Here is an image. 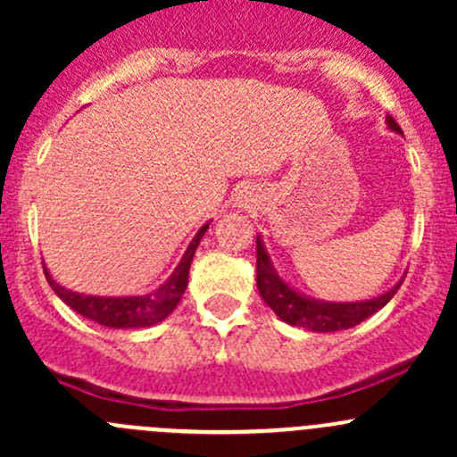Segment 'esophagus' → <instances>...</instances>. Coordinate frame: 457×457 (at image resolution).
<instances>
[{
	"instance_id": "obj_1",
	"label": "esophagus",
	"mask_w": 457,
	"mask_h": 457,
	"mask_svg": "<svg viewBox=\"0 0 457 457\" xmlns=\"http://www.w3.org/2000/svg\"><path fill=\"white\" fill-rule=\"evenodd\" d=\"M247 203V196L245 195H238L237 196V207H243Z\"/></svg>"
}]
</instances>
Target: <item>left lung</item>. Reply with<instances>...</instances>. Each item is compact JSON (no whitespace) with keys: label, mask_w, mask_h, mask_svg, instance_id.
<instances>
[{"label":"left lung","mask_w":457,"mask_h":457,"mask_svg":"<svg viewBox=\"0 0 457 457\" xmlns=\"http://www.w3.org/2000/svg\"><path fill=\"white\" fill-rule=\"evenodd\" d=\"M386 126L394 132L403 135L398 123L394 121V117H386ZM403 280L394 285L391 289H386L380 296L370 298V301H356V303H331V301H316V298L305 296L298 289H294L292 285L285 283L283 278L276 271L274 262H271L270 254L265 250V243L261 237H256V287L258 294L262 296V301L267 303L271 312L285 320L287 325L303 327V329L318 331V334H325V331H340L349 329V327L361 325L365 318L376 314L378 310L386 305L391 298L395 296V292L400 289Z\"/></svg>","instance_id":"left-lung-1"}]
</instances>
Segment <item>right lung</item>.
Segmentation results:
<instances>
[{
  "instance_id": "1",
  "label": "right lung",
  "mask_w": 457,
  "mask_h": 457,
  "mask_svg": "<svg viewBox=\"0 0 457 457\" xmlns=\"http://www.w3.org/2000/svg\"><path fill=\"white\" fill-rule=\"evenodd\" d=\"M210 228V220L195 234V238L187 245L186 254L181 256L179 265L170 274V278L150 294L141 296H95V294H79L66 289L53 278L48 267H44V274L48 278L50 287L54 289L59 298L66 303L71 310L81 314L87 320H95L104 327H114V329H137V327H150L156 322L165 320L183 298L187 287V276H190L192 258H195L196 247H199L203 234Z\"/></svg>"
}]
</instances>
